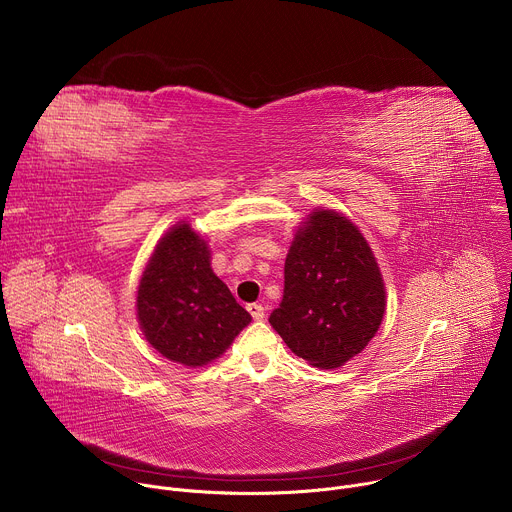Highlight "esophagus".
Masks as SVG:
<instances>
[{
  "instance_id": "34e87169",
  "label": "esophagus",
  "mask_w": 512,
  "mask_h": 512,
  "mask_svg": "<svg viewBox=\"0 0 512 512\" xmlns=\"http://www.w3.org/2000/svg\"><path fill=\"white\" fill-rule=\"evenodd\" d=\"M247 310H249V314H251L255 320H263V318H265V308H263L261 304H249Z\"/></svg>"
}]
</instances>
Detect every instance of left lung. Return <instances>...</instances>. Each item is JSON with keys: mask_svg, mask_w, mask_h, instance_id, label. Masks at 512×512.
Returning a JSON list of instances; mask_svg holds the SVG:
<instances>
[{"mask_svg": "<svg viewBox=\"0 0 512 512\" xmlns=\"http://www.w3.org/2000/svg\"><path fill=\"white\" fill-rule=\"evenodd\" d=\"M283 300L269 316L291 348L318 369H336L377 334L385 283L360 231L334 210H316L289 247Z\"/></svg>", "mask_w": 512, "mask_h": 512, "instance_id": "left-lung-1", "label": "left lung"}]
</instances>
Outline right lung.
Wrapping results in <instances>:
<instances>
[{"label": "right lung", "mask_w": 512, "mask_h": 512, "mask_svg": "<svg viewBox=\"0 0 512 512\" xmlns=\"http://www.w3.org/2000/svg\"><path fill=\"white\" fill-rule=\"evenodd\" d=\"M137 318L150 344L184 367L221 356L251 322L210 269L206 243L176 225L156 247L137 289Z\"/></svg>", "instance_id": "obj_1"}]
</instances>
